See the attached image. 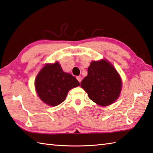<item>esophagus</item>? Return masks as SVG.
<instances>
[{"label":"esophagus","instance_id":"34e87169","mask_svg":"<svg viewBox=\"0 0 153 153\" xmlns=\"http://www.w3.org/2000/svg\"><path fill=\"white\" fill-rule=\"evenodd\" d=\"M77 79L78 80V82L80 83V82H82V77L81 76H77Z\"/></svg>","mask_w":153,"mask_h":153}]
</instances>
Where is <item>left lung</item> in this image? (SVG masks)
Instances as JSON below:
<instances>
[{"mask_svg": "<svg viewBox=\"0 0 153 153\" xmlns=\"http://www.w3.org/2000/svg\"><path fill=\"white\" fill-rule=\"evenodd\" d=\"M81 87L91 100L102 106L112 104L120 96L122 80L114 67L105 59L93 61Z\"/></svg>", "mask_w": 153, "mask_h": 153, "instance_id": "1", "label": "left lung"}]
</instances>
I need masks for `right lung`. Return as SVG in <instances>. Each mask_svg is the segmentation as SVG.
Masks as SVG:
<instances>
[{"instance_id":"right-lung-1","label":"right lung","mask_w":153,"mask_h":153,"mask_svg":"<svg viewBox=\"0 0 153 153\" xmlns=\"http://www.w3.org/2000/svg\"><path fill=\"white\" fill-rule=\"evenodd\" d=\"M79 85L70 74L65 73L59 62L48 63L35 78L36 91L44 103L56 106L65 100L69 90Z\"/></svg>"}]
</instances>
